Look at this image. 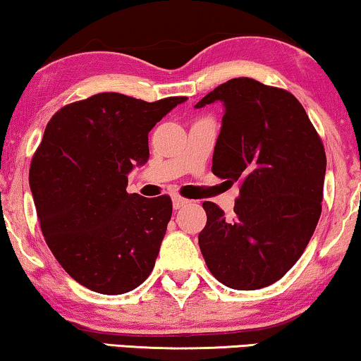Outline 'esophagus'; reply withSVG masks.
Here are the masks:
<instances>
[{
  "label": "esophagus",
  "instance_id": "34e87169",
  "mask_svg": "<svg viewBox=\"0 0 361 361\" xmlns=\"http://www.w3.org/2000/svg\"><path fill=\"white\" fill-rule=\"evenodd\" d=\"M187 204H189V200L184 199V197H180V195H174V197H172V205H174L176 210L182 209V207H185Z\"/></svg>",
  "mask_w": 361,
  "mask_h": 361
}]
</instances>
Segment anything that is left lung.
I'll list each match as a JSON object with an SVG mask.
<instances>
[{
  "label": "left lung",
  "instance_id": "left-lung-1",
  "mask_svg": "<svg viewBox=\"0 0 361 361\" xmlns=\"http://www.w3.org/2000/svg\"><path fill=\"white\" fill-rule=\"evenodd\" d=\"M221 102L225 115L212 172L240 195L233 219L204 202L199 246L210 273L231 289L283 278L304 253L322 212L327 157L304 106L288 90L248 77L221 83L195 108Z\"/></svg>",
  "mask_w": 361,
  "mask_h": 361
}]
</instances>
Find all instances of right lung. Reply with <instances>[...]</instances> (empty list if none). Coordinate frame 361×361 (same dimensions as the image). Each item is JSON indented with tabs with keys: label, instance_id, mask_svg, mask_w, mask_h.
I'll use <instances>...</instances> for the list:
<instances>
[{
	"label": "right lung",
	"instance_id": "add662e5",
	"mask_svg": "<svg viewBox=\"0 0 361 361\" xmlns=\"http://www.w3.org/2000/svg\"><path fill=\"white\" fill-rule=\"evenodd\" d=\"M185 100L147 103L105 92L66 105L47 123L29 185L46 243L78 284L116 295L151 274L172 202L128 194V174L149 159L147 133Z\"/></svg>",
	"mask_w": 361,
	"mask_h": 361
}]
</instances>
